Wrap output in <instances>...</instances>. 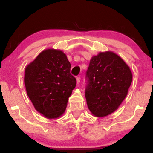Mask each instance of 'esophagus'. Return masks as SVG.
Instances as JSON below:
<instances>
[{
  "label": "esophagus",
  "mask_w": 153,
  "mask_h": 153,
  "mask_svg": "<svg viewBox=\"0 0 153 153\" xmlns=\"http://www.w3.org/2000/svg\"><path fill=\"white\" fill-rule=\"evenodd\" d=\"M76 80H77V84H79L80 83V80H81V78H80L79 77H77V78H76Z\"/></svg>",
  "instance_id": "34e87169"
}]
</instances>
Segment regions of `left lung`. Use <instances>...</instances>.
Masks as SVG:
<instances>
[{
	"instance_id": "1",
	"label": "left lung",
	"mask_w": 153,
	"mask_h": 153,
	"mask_svg": "<svg viewBox=\"0 0 153 153\" xmlns=\"http://www.w3.org/2000/svg\"><path fill=\"white\" fill-rule=\"evenodd\" d=\"M87 105L93 115L103 117L117 110L132 82L129 67L112 51L93 56L86 71Z\"/></svg>"
}]
</instances>
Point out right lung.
Returning <instances> with one entry per match:
<instances>
[{
	"mask_svg": "<svg viewBox=\"0 0 153 153\" xmlns=\"http://www.w3.org/2000/svg\"><path fill=\"white\" fill-rule=\"evenodd\" d=\"M71 64L61 50L48 48L25 69L27 94L35 109L47 119H56L65 111L76 85Z\"/></svg>",
	"mask_w": 153,
	"mask_h": 153,
	"instance_id": "obj_1",
	"label": "right lung"
}]
</instances>
